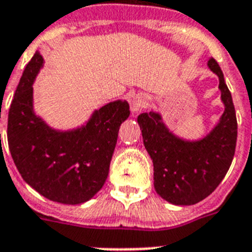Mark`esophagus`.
<instances>
[{
  "label": "esophagus",
  "mask_w": 252,
  "mask_h": 252,
  "mask_svg": "<svg viewBox=\"0 0 252 252\" xmlns=\"http://www.w3.org/2000/svg\"><path fill=\"white\" fill-rule=\"evenodd\" d=\"M147 106V98L144 94H136L133 97L132 102H130V110H132L133 114H137V112L142 111L144 108H146Z\"/></svg>",
  "instance_id": "esophagus-1"
}]
</instances>
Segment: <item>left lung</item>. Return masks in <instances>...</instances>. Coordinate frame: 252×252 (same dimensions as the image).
Masks as SVG:
<instances>
[{
	"label": "left lung",
	"mask_w": 252,
	"mask_h": 252,
	"mask_svg": "<svg viewBox=\"0 0 252 252\" xmlns=\"http://www.w3.org/2000/svg\"><path fill=\"white\" fill-rule=\"evenodd\" d=\"M208 67L219 76L225 111L204 138L185 141L176 137L157 112H144L137 118L154 164L155 191L177 206L195 204L208 197L225 177L236 151L237 118L232 94L214 58L208 61Z\"/></svg>",
	"instance_id": "8db88e82"
}]
</instances>
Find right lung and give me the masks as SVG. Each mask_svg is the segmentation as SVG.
I'll return each instance as SVG.
<instances>
[{
    "label": "right lung",
    "mask_w": 252,
    "mask_h": 252,
    "mask_svg": "<svg viewBox=\"0 0 252 252\" xmlns=\"http://www.w3.org/2000/svg\"><path fill=\"white\" fill-rule=\"evenodd\" d=\"M44 59L34 53L10 105L7 142L23 180L50 200L80 204L102 189L108 176L119 126L130 111L126 101L94 111L87 126L59 132L33 112L34 77Z\"/></svg>",
    "instance_id": "add662e5"
}]
</instances>
